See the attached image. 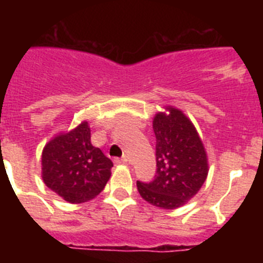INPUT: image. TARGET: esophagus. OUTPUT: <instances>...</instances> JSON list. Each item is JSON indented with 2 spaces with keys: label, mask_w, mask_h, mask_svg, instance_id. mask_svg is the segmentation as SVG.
<instances>
[{
  "label": "esophagus",
  "mask_w": 263,
  "mask_h": 263,
  "mask_svg": "<svg viewBox=\"0 0 263 263\" xmlns=\"http://www.w3.org/2000/svg\"><path fill=\"white\" fill-rule=\"evenodd\" d=\"M116 163H127V158L126 157H122L121 159H115Z\"/></svg>",
  "instance_id": "34e87169"
}]
</instances>
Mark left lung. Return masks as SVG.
<instances>
[{
	"label": "left lung",
	"instance_id": "obj_1",
	"mask_svg": "<svg viewBox=\"0 0 263 263\" xmlns=\"http://www.w3.org/2000/svg\"><path fill=\"white\" fill-rule=\"evenodd\" d=\"M157 175L137 182L143 200L162 210H176L200 191L208 176V155L192 121L175 106H164L153 118Z\"/></svg>",
	"mask_w": 263,
	"mask_h": 263
}]
</instances>
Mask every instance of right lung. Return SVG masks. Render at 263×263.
<instances>
[{
    "mask_svg": "<svg viewBox=\"0 0 263 263\" xmlns=\"http://www.w3.org/2000/svg\"><path fill=\"white\" fill-rule=\"evenodd\" d=\"M113 162L90 143V127L83 121L57 136L42 152V179L63 200L71 204L92 200L111 175Z\"/></svg>",
    "mask_w": 263,
    "mask_h": 263,
    "instance_id": "obj_1",
    "label": "right lung"
}]
</instances>
